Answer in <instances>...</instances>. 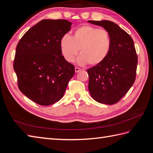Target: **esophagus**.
Returning <instances> with one entry per match:
<instances>
[{
	"label": "esophagus",
	"instance_id": "34e87169",
	"mask_svg": "<svg viewBox=\"0 0 153 153\" xmlns=\"http://www.w3.org/2000/svg\"><path fill=\"white\" fill-rule=\"evenodd\" d=\"M80 70H81V69H80L79 68H78V67H76V68H75V72H79Z\"/></svg>",
	"mask_w": 153,
	"mask_h": 153
}]
</instances>
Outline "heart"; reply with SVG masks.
<instances>
[{"label": "heart", "instance_id": "1", "mask_svg": "<svg viewBox=\"0 0 153 153\" xmlns=\"http://www.w3.org/2000/svg\"><path fill=\"white\" fill-rule=\"evenodd\" d=\"M60 45L62 54L68 62L74 61L79 49L78 64L96 66L108 57L111 48V39L106 30L84 25L74 30L72 37L65 35Z\"/></svg>", "mask_w": 153, "mask_h": 153}]
</instances>
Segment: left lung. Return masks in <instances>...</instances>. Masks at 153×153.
<instances>
[{
	"instance_id": "obj_1",
	"label": "left lung",
	"mask_w": 153,
	"mask_h": 153,
	"mask_svg": "<svg viewBox=\"0 0 153 153\" xmlns=\"http://www.w3.org/2000/svg\"><path fill=\"white\" fill-rule=\"evenodd\" d=\"M107 30L111 48L102 63L87 70L88 91L94 100L112 105L129 91L136 79L137 56L132 37L115 23L108 20L88 21Z\"/></svg>"
}]
</instances>
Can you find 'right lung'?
Segmentation results:
<instances>
[{"label": "right lung", "instance_id": "1", "mask_svg": "<svg viewBox=\"0 0 153 153\" xmlns=\"http://www.w3.org/2000/svg\"><path fill=\"white\" fill-rule=\"evenodd\" d=\"M72 24L66 19L42 20L17 45L13 69L18 87L39 105L60 100L75 74V67L62 55L60 45Z\"/></svg>", "mask_w": 153, "mask_h": 153}]
</instances>
